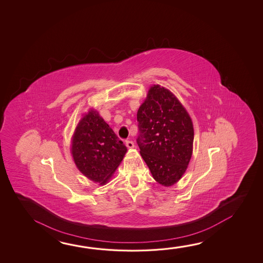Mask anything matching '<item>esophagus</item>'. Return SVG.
<instances>
[{"label": "esophagus", "instance_id": "esophagus-1", "mask_svg": "<svg viewBox=\"0 0 263 263\" xmlns=\"http://www.w3.org/2000/svg\"><path fill=\"white\" fill-rule=\"evenodd\" d=\"M125 144H126V147H128V148H133L135 147L133 141H131V140H126Z\"/></svg>", "mask_w": 263, "mask_h": 263}]
</instances>
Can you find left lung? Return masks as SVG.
Wrapping results in <instances>:
<instances>
[{"label": "left lung", "mask_w": 263, "mask_h": 263, "mask_svg": "<svg viewBox=\"0 0 263 263\" xmlns=\"http://www.w3.org/2000/svg\"><path fill=\"white\" fill-rule=\"evenodd\" d=\"M140 154L159 184L179 181L193 152L194 128L189 112L170 90L154 85L137 115Z\"/></svg>", "instance_id": "left-lung-1"}]
</instances>
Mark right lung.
<instances>
[{
	"mask_svg": "<svg viewBox=\"0 0 263 263\" xmlns=\"http://www.w3.org/2000/svg\"><path fill=\"white\" fill-rule=\"evenodd\" d=\"M126 147L94 110L81 118L74 130L71 153L79 170L88 179L105 184L123 161Z\"/></svg>",
	"mask_w": 263,
	"mask_h": 263,
	"instance_id": "add662e5",
	"label": "right lung"
}]
</instances>
